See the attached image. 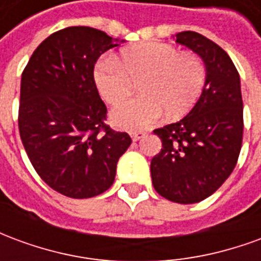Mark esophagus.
Masks as SVG:
<instances>
[{"mask_svg": "<svg viewBox=\"0 0 261 261\" xmlns=\"http://www.w3.org/2000/svg\"><path fill=\"white\" fill-rule=\"evenodd\" d=\"M130 134L133 141H140L142 137H145V131H131Z\"/></svg>", "mask_w": 261, "mask_h": 261, "instance_id": "1", "label": "esophagus"}]
</instances>
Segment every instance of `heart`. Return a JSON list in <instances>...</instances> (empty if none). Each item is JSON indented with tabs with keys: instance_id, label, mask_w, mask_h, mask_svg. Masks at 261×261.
<instances>
[{
	"instance_id": "1",
	"label": "heart",
	"mask_w": 261,
	"mask_h": 261,
	"mask_svg": "<svg viewBox=\"0 0 261 261\" xmlns=\"http://www.w3.org/2000/svg\"><path fill=\"white\" fill-rule=\"evenodd\" d=\"M205 64L194 53H180L168 43H144L124 48L120 60L103 57L95 69L99 93L119 105L140 82L142 95L114 109L113 121L127 130H144L166 112L180 119L194 106L205 84Z\"/></svg>"
}]
</instances>
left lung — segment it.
I'll use <instances>...</instances> for the list:
<instances>
[{
    "label": "left lung",
    "instance_id": "left-lung-1",
    "mask_svg": "<svg viewBox=\"0 0 261 261\" xmlns=\"http://www.w3.org/2000/svg\"><path fill=\"white\" fill-rule=\"evenodd\" d=\"M176 42L201 57L205 85L185 119L153 130L162 148L151 161V176L166 200L193 204L217 192L235 169L243 138V102L239 72L224 48L190 31L177 33Z\"/></svg>",
    "mask_w": 261,
    "mask_h": 261
}]
</instances>
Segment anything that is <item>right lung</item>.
<instances>
[{
  "mask_svg": "<svg viewBox=\"0 0 261 261\" xmlns=\"http://www.w3.org/2000/svg\"><path fill=\"white\" fill-rule=\"evenodd\" d=\"M119 46L105 32L69 26L43 40L22 72L18 125L42 180L63 196L89 198L113 185L131 138L106 124L93 68Z\"/></svg>",
  "mask_w": 261,
  "mask_h": 261,
  "instance_id": "obj_1",
  "label": "right lung"
}]
</instances>
